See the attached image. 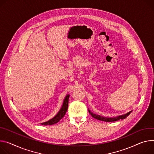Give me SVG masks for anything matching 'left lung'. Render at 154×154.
Instances as JSON below:
<instances>
[{"label": "left lung", "mask_w": 154, "mask_h": 154, "mask_svg": "<svg viewBox=\"0 0 154 154\" xmlns=\"http://www.w3.org/2000/svg\"><path fill=\"white\" fill-rule=\"evenodd\" d=\"M88 109V112L94 118L96 119L97 120H101V121H104V122H115V121H117L119 120H123L127 118L131 113L133 110H131L128 112H127V114H125L123 115H120L119 116H116V117H103V116H101L100 115H97L96 114H94L93 112H91V110Z\"/></svg>", "instance_id": "obj_1"}]
</instances>
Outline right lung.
<instances>
[{
    "label": "right lung",
    "mask_w": 154,
    "mask_h": 154,
    "mask_svg": "<svg viewBox=\"0 0 154 154\" xmlns=\"http://www.w3.org/2000/svg\"><path fill=\"white\" fill-rule=\"evenodd\" d=\"M69 94H67L64 99L63 100V105L61 107V109H60V110L58 111V112L57 114L54 117H53L52 119H51L50 120L44 122L42 123H41V125H52L53 124H55L58 123L61 119H62L63 118V117L64 116V115L66 114V112L67 110V108H68V102H69Z\"/></svg>",
    "instance_id": "1"
}]
</instances>
